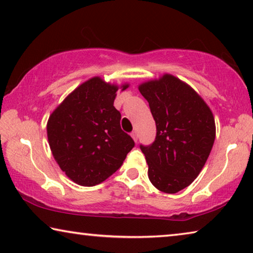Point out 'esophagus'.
I'll list each match as a JSON object with an SVG mask.
<instances>
[{
    "mask_svg": "<svg viewBox=\"0 0 253 253\" xmlns=\"http://www.w3.org/2000/svg\"><path fill=\"white\" fill-rule=\"evenodd\" d=\"M131 137H132V139H133V140H134V141H135V142H137V141H138V133H137V132H135V131H133V132H132V133H131Z\"/></svg>",
    "mask_w": 253,
    "mask_h": 253,
    "instance_id": "esophagus-1",
    "label": "esophagus"
}]
</instances>
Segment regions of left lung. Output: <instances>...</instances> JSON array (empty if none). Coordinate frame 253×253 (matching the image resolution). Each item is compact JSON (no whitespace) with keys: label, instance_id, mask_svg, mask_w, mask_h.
Returning <instances> with one entry per match:
<instances>
[{"label":"left lung","instance_id":"1","mask_svg":"<svg viewBox=\"0 0 253 253\" xmlns=\"http://www.w3.org/2000/svg\"><path fill=\"white\" fill-rule=\"evenodd\" d=\"M156 122V138L140 145L148 177L159 191L176 193L192 183L205 166L215 141L211 108L193 89L172 75L139 86Z\"/></svg>","mask_w":253,"mask_h":253}]
</instances>
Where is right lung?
I'll use <instances>...</instances> for the list:
<instances>
[{
	"label": "right lung",
	"mask_w": 253,
	"mask_h": 253,
	"mask_svg": "<svg viewBox=\"0 0 253 253\" xmlns=\"http://www.w3.org/2000/svg\"><path fill=\"white\" fill-rule=\"evenodd\" d=\"M129 87L124 84L122 90ZM119 87L99 77L70 94L47 122V138L60 169L77 184L94 186L115 173L134 141L120 126L114 107Z\"/></svg>",
	"instance_id": "add662e5"
}]
</instances>
